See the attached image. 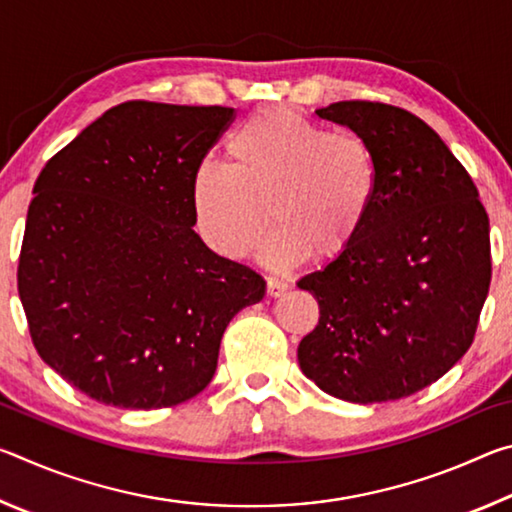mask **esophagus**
<instances>
[{"instance_id":"34e87169","label":"esophagus","mask_w":512,"mask_h":512,"mask_svg":"<svg viewBox=\"0 0 512 512\" xmlns=\"http://www.w3.org/2000/svg\"><path fill=\"white\" fill-rule=\"evenodd\" d=\"M287 289H289V282H284V280H280V277H266V293L271 298H280V296H284V293H287Z\"/></svg>"}]
</instances>
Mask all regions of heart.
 Segmentation results:
<instances>
[{
	"label": "heart",
	"instance_id": "1",
	"mask_svg": "<svg viewBox=\"0 0 512 512\" xmlns=\"http://www.w3.org/2000/svg\"><path fill=\"white\" fill-rule=\"evenodd\" d=\"M381 187L379 158L357 133L329 131L287 108H262L225 142V167L205 162L192 178L196 230L216 255L241 259L266 230L273 268L314 253L343 257L357 244Z\"/></svg>",
	"mask_w": 512,
	"mask_h": 512
}]
</instances>
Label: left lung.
I'll list each match as a JSON object with an SVG mask.
<instances>
[{
  "label": "left lung",
  "mask_w": 512,
  "mask_h": 512,
  "mask_svg": "<svg viewBox=\"0 0 512 512\" xmlns=\"http://www.w3.org/2000/svg\"><path fill=\"white\" fill-rule=\"evenodd\" d=\"M316 115L372 144L381 187L357 244L298 282L320 311L298 345L300 370L345 402L402 400L470 350L492 277L488 212L470 173L409 110L339 101Z\"/></svg>",
  "instance_id": "left-lung-1"
}]
</instances>
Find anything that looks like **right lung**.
Masks as SVG:
<instances>
[{"label":"right lung","instance_id":"right-lung-1","mask_svg":"<svg viewBox=\"0 0 512 512\" xmlns=\"http://www.w3.org/2000/svg\"><path fill=\"white\" fill-rule=\"evenodd\" d=\"M235 108L126 101L33 185L17 291L47 366L92 400L167 409L210 384L225 327L264 298L192 230V178Z\"/></svg>","mask_w":512,"mask_h":512}]
</instances>
